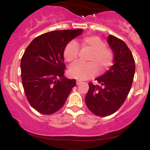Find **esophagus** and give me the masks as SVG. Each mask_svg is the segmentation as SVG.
<instances>
[{"label": "esophagus", "instance_id": "1", "mask_svg": "<svg viewBox=\"0 0 150 150\" xmlns=\"http://www.w3.org/2000/svg\"><path fill=\"white\" fill-rule=\"evenodd\" d=\"M82 83H83V81H81V80H77V81H76L77 85H80V84H81Z\"/></svg>", "mask_w": 150, "mask_h": 150}]
</instances>
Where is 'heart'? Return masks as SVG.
<instances>
[{
  "instance_id": "1",
  "label": "heart",
  "mask_w": 150,
  "mask_h": 150,
  "mask_svg": "<svg viewBox=\"0 0 150 150\" xmlns=\"http://www.w3.org/2000/svg\"><path fill=\"white\" fill-rule=\"evenodd\" d=\"M78 44L82 49L91 51L88 57V63H76L71 66L68 73L69 76L77 79L86 80L94 76L98 72H106L113 64L114 54L108 47H105L104 42L96 36H85L80 40ZM79 54L78 45L75 41H71L64 50V58L69 63L77 61Z\"/></svg>"
}]
</instances>
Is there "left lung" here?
I'll list each match as a JSON object with an SVG mask.
<instances>
[{
  "instance_id": "1",
  "label": "left lung",
  "mask_w": 150,
  "mask_h": 150,
  "mask_svg": "<svg viewBox=\"0 0 150 150\" xmlns=\"http://www.w3.org/2000/svg\"><path fill=\"white\" fill-rule=\"evenodd\" d=\"M107 42L114 52V65L96 78L99 85L89 83L86 104L93 114L107 117L114 114L127 98L134 78L135 61L127 45L113 35Z\"/></svg>"
}]
</instances>
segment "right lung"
Listing matches in <instances>:
<instances>
[{
    "label": "right lung",
    "instance_id": "add662e5",
    "mask_svg": "<svg viewBox=\"0 0 150 150\" xmlns=\"http://www.w3.org/2000/svg\"><path fill=\"white\" fill-rule=\"evenodd\" d=\"M82 29L47 32L29 44L21 59V78L30 105L40 114H52L64 105L75 79L65 78L64 50Z\"/></svg>",
    "mask_w": 150,
    "mask_h": 150
}]
</instances>
